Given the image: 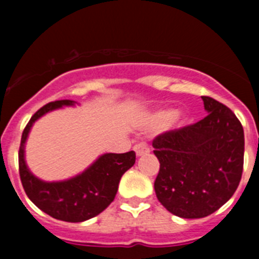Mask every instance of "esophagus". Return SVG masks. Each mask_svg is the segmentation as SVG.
I'll use <instances>...</instances> for the list:
<instances>
[{
	"instance_id": "esophagus-1",
	"label": "esophagus",
	"mask_w": 259,
	"mask_h": 259,
	"mask_svg": "<svg viewBox=\"0 0 259 259\" xmlns=\"http://www.w3.org/2000/svg\"><path fill=\"white\" fill-rule=\"evenodd\" d=\"M134 150L136 152L137 157H141V155L148 154V153L150 152V149L148 148V145H146V144H144V143L136 144V145L134 146Z\"/></svg>"
}]
</instances>
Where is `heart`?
Segmentation results:
<instances>
[{
    "instance_id": "heart-1",
    "label": "heart",
    "mask_w": 259,
    "mask_h": 259,
    "mask_svg": "<svg viewBox=\"0 0 259 259\" xmlns=\"http://www.w3.org/2000/svg\"><path fill=\"white\" fill-rule=\"evenodd\" d=\"M184 119V113L183 111H172L170 109L157 110L154 113L150 114L146 119L145 125L149 128L161 127L164 123H170V124H176L180 123Z\"/></svg>"
}]
</instances>
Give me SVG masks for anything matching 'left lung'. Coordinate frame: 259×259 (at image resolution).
I'll return each mask as SVG.
<instances>
[{"label":"left lung","instance_id":"8db88e82","mask_svg":"<svg viewBox=\"0 0 259 259\" xmlns=\"http://www.w3.org/2000/svg\"><path fill=\"white\" fill-rule=\"evenodd\" d=\"M207 115L153 140L161 163L154 182L158 201L185 219L207 217L233 196L244 164V130L232 110L202 96Z\"/></svg>","mask_w":259,"mask_h":259}]
</instances>
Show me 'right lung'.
Masks as SVG:
<instances>
[{
    "label": "right lung",
    "mask_w": 259,
    "mask_h": 259,
    "mask_svg": "<svg viewBox=\"0 0 259 259\" xmlns=\"http://www.w3.org/2000/svg\"><path fill=\"white\" fill-rule=\"evenodd\" d=\"M76 104L71 100H61L41 107L24 128L19 148L20 180L29 200L53 218L71 223L88 221L104 211L115 198L123 174L136 161L132 150L122 154L105 153L83 172L70 179L45 182L33 175L26 163V143L33 123L53 110Z\"/></svg>",
    "instance_id": "add662e5"
}]
</instances>
